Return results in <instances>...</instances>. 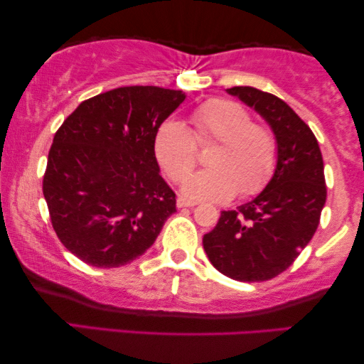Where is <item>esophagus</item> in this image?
I'll use <instances>...</instances> for the list:
<instances>
[{"label":"esophagus","instance_id":"obj_1","mask_svg":"<svg viewBox=\"0 0 364 364\" xmlns=\"http://www.w3.org/2000/svg\"><path fill=\"white\" fill-rule=\"evenodd\" d=\"M193 205H197V203L192 202V200H188V198H186V197H178L177 198V207L178 208H182V207H193Z\"/></svg>","mask_w":364,"mask_h":364}]
</instances>
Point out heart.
Instances as JSON below:
<instances>
[{
    "label": "heart",
    "mask_w": 364,
    "mask_h": 364,
    "mask_svg": "<svg viewBox=\"0 0 364 364\" xmlns=\"http://www.w3.org/2000/svg\"><path fill=\"white\" fill-rule=\"evenodd\" d=\"M192 131L166 121L154 141L157 162L173 182H181L198 160L197 145L214 142L208 154L212 168L182 183L187 197L222 202L235 196H255L267 186L278 161V142L267 124L252 121L242 104L212 97L191 112Z\"/></svg>",
    "instance_id": "b5f03b06"
}]
</instances>
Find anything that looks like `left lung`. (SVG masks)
Returning a JSON list of instances; mask_svg holds the SVG:
<instances>
[{
  "mask_svg": "<svg viewBox=\"0 0 364 364\" xmlns=\"http://www.w3.org/2000/svg\"><path fill=\"white\" fill-rule=\"evenodd\" d=\"M227 92L270 124L278 161L262 193L220 213L215 228L203 235V250L232 280L265 282L285 272L315 235L326 202L323 157L315 134L280 97L250 86Z\"/></svg>",
  "mask_w": 364,
  "mask_h": 364,
  "instance_id": "left-lung-1",
  "label": "left lung"
}]
</instances>
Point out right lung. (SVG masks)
Returning a JSON list of instances; mask_svg holds the SVG:
<instances>
[{"mask_svg":"<svg viewBox=\"0 0 364 364\" xmlns=\"http://www.w3.org/2000/svg\"><path fill=\"white\" fill-rule=\"evenodd\" d=\"M182 91L124 86L86 99L54 134L43 177L54 232L91 267H122L156 242L176 212L154 141Z\"/></svg>","mask_w":364,"mask_h":364,"instance_id":"right-lung-1","label":"right lung"}]
</instances>
